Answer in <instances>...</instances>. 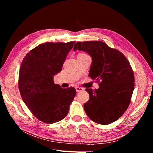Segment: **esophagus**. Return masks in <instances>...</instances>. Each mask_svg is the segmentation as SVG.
Instances as JSON below:
<instances>
[{
  "mask_svg": "<svg viewBox=\"0 0 153 153\" xmlns=\"http://www.w3.org/2000/svg\"><path fill=\"white\" fill-rule=\"evenodd\" d=\"M75 89H76V91L77 92H81V91H82L83 90H84V89H83L82 87H76Z\"/></svg>",
  "mask_w": 153,
  "mask_h": 153,
  "instance_id": "1",
  "label": "esophagus"
}]
</instances>
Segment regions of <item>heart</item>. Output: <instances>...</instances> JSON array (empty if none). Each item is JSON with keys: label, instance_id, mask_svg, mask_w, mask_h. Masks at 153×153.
Masks as SVG:
<instances>
[{"label": "heart", "instance_id": "b5f03b06", "mask_svg": "<svg viewBox=\"0 0 153 153\" xmlns=\"http://www.w3.org/2000/svg\"><path fill=\"white\" fill-rule=\"evenodd\" d=\"M81 54H83V53H81Z\"/></svg>", "mask_w": 153, "mask_h": 153}]
</instances>
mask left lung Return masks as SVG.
Here are the masks:
<instances>
[{
  "label": "left lung",
  "mask_w": 153,
  "mask_h": 153,
  "mask_svg": "<svg viewBox=\"0 0 153 153\" xmlns=\"http://www.w3.org/2000/svg\"><path fill=\"white\" fill-rule=\"evenodd\" d=\"M73 50L91 55L89 76L100 86L98 89H85L89 94V100L84 105L87 116L103 125L117 121L130 104L135 86L133 71L127 58L100 41L77 42Z\"/></svg>",
  "instance_id": "obj_1"
}]
</instances>
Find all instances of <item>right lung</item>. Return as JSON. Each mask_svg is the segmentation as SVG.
<instances>
[{
	"mask_svg": "<svg viewBox=\"0 0 153 153\" xmlns=\"http://www.w3.org/2000/svg\"><path fill=\"white\" fill-rule=\"evenodd\" d=\"M75 41L40 44L23 59L18 88L23 101L34 116L47 124L61 121L76 95L70 87L62 89L53 82Z\"/></svg>",
	"mask_w": 153,
	"mask_h": 153,
	"instance_id": "add662e5",
	"label": "right lung"
}]
</instances>
